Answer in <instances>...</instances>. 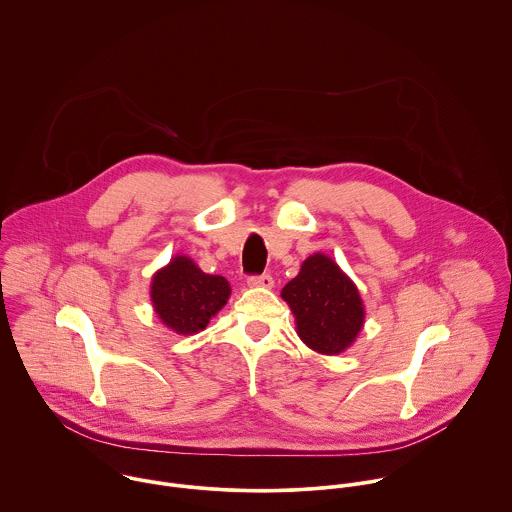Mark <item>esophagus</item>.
<instances>
[{
    "label": "esophagus",
    "instance_id": "esophagus-1",
    "mask_svg": "<svg viewBox=\"0 0 512 512\" xmlns=\"http://www.w3.org/2000/svg\"><path fill=\"white\" fill-rule=\"evenodd\" d=\"M273 277L271 275H267V273H263V275H253V277H249L247 279V285L249 287H263V289H271L273 287Z\"/></svg>",
    "mask_w": 512,
    "mask_h": 512
}]
</instances>
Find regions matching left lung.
I'll list each match as a JSON object with an SVG mask.
<instances>
[{
	"label": "left lung",
	"mask_w": 512,
	"mask_h": 512,
	"mask_svg": "<svg viewBox=\"0 0 512 512\" xmlns=\"http://www.w3.org/2000/svg\"><path fill=\"white\" fill-rule=\"evenodd\" d=\"M281 297L295 314L297 334L320 354H340L364 324V305L356 285L326 255L314 253Z\"/></svg>",
	"instance_id": "8db88e82"
}]
</instances>
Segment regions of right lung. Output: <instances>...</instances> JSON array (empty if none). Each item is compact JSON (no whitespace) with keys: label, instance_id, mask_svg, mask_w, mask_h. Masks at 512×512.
Here are the masks:
<instances>
[{"label":"right lung","instance_id":"1","mask_svg":"<svg viewBox=\"0 0 512 512\" xmlns=\"http://www.w3.org/2000/svg\"><path fill=\"white\" fill-rule=\"evenodd\" d=\"M225 277L207 275L190 257L178 255L152 277L150 297L160 320L178 334H196L227 303Z\"/></svg>","mask_w":512,"mask_h":512}]
</instances>
